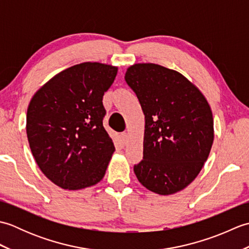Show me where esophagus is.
I'll use <instances>...</instances> for the list:
<instances>
[{
  "mask_svg": "<svg viewBox=\"0 0 249 249\" xmlns=\"http://www.w3.org/2000/svg\"><path fill=\"white\" fill-rule=\"evenodd\" d=\"M121 137H122V139H123V141L126 142V141H127V139H128V134L126 133V131H124V133L121 134Z\"/></svg>",
  "mask_w": 249,
  "mask_h": 249,
  "instance_id": "1",
  "label": "esophagus"
}]
</instances>
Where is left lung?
Returning a JSON list of instances; mask_svg holds the SVG:
<instances>
[{
    "label": "left lung",
    "mask_w": 249,
    "mask_h": 249,
    "mask_svg": "<svg viewBox=\"0 0 249 249\" xmlns=\"http://www.w3.org/2000/svg\"><path fill=\"white\" fill-rule=\"evenodd\" d=\"M125 81L144 113L143 160L134 166L153 193L172 195L197 178L214 140L212 111L181 73L153 63L130 66Z\"/></svg>",
    "instance_id": "8db88e82"
}]
</instances>
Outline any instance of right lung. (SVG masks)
<instances>
[{"label":"right lung","instance_id":"obj_1","mask_svg":"<svg viewBox=\"0 0 249 249\" xmlns=\"http://www.w3.org/2000/svg\"><path fill=\"white\" fill-rule=\"evenodd\" d=\"M116 72L111 65L81 63L57 73L31 100L26 135L32 154L61 188H86L105 176L114 144L103 125V96Z\"/></svg>","mask_w":249,"mask_h":249}]
</instances>
